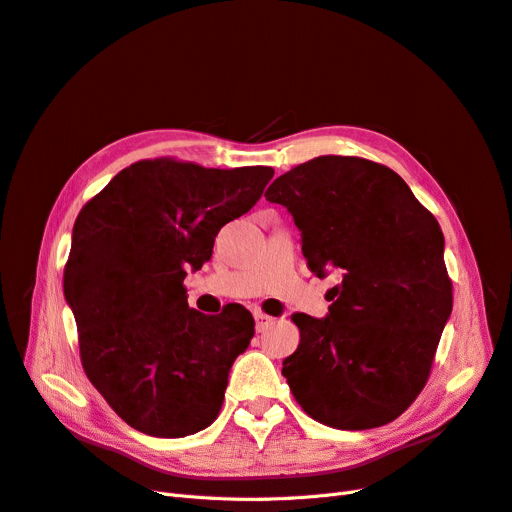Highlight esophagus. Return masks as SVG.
<instances>
[{
    "label": "esophagus",
    "mask_w": 512,
    "mask_h": 512,
    "mask_svg": "<svg viewBox=\"0 0 512 512\" xmlns=\"http://www.w3.org/2000/svg\"><path fill=\"white\" fill-rule=\"evenodd\" d=\"M254 319H256V330H258V332H264V330H267V327L273 323V317L264 315V313H256Z\"/></svg>",
    "instance_id": "1"
}]
</instances>
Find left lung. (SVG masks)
Segmentation results:
<instances>
[{
    "mask_svg": "<svg viewBox=\"0 0 512 512\" xmlns=\"http://www.w3.org/2000/svg\"><path fill=\"white\" fill-rule=\"evenodd\" d=\"M264 197L292 212L306 267L342 275L330 315L292 317L300 344L281 374L294 399L342 431L395 420L431 376L454 304L437 218L397 172L363 157L300 163Z\"/></svg>",
    "mask_w": 512,
    "mask_h": 512,
    "instance_id": "1",
    "label": "left lung"
}]
</instances>
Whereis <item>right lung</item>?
<instances>
[{
  "label": "right lung",
  "mask_w": 512,
  "mask_h": 512,
  "mask_svg": "<svg viewBox=\"0 0 512 512\" xmlns=\"http://www.w3.org/2000/svg\"><path fill=\"white\" fill-rule=\"evenodd\" d=\"M273 174L140 159L81 208L63 275L79 357L136 431L187 437L218 418L254 317L241 304L220 315L189 309L182 281L212 258L218 231L252 210Z\"/></svg>",
  "instance_id": "obj_1"
}]
</instances>
